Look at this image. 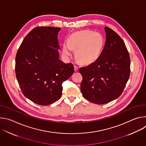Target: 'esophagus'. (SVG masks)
Instances as JSON below:
<instances>
[{"label":"esophagus","instance_id":"esophagus-1","mask_svg":"<svg viewBox=\"0 0 146 146\" xmlns=\"http://www.w3.org/2000/svg\"><path fill=\"white\" fill-rule=\"evenodd\" d=\"M74 71H75V72H77V71H78V68L77 66H76V65H74Z\"/></svg>","mask_w":146,"mask_h":146}]
</instances>
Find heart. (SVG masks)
<instances>
[{
  "label": "heart",
  "instance_id": "obj_1",
  "mask_svg": "<svg viewBox=\"0 0 146 146\" xmlns=\"http://www.w3.org/2000/svg\"><path fill=\"white\" fill-rule=\"evenodd\" d=\"M102 36L89 30H83L74 33L68 38V44L65 43L62 47V53L66 57L73 55L72 50H76L77 60L82 64H90L100 56L104 47Z\"/></svg>",
  "mask_w": 146,
  "mask_h": 146
}]
</instances>
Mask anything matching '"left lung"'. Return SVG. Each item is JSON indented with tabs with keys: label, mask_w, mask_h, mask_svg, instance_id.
<instances>
[{
	"label": "left lung",
	"mask_w": 146,
	"mask_h": 146,
	"mask_svg": "<svg viewBox=\"0 0 146 146\" xmlns=\"http://www.w3.org/2000/svg\"><path fill=\"white\" fill-rule=\"evenodd\" d=\"M106 41L99 58L79 69L82 76L81 91L86 99L103 105L118 98L130 75L131 60L123 40L114 31L105 28Z\"/></svg>",
	"instance_id": "8db88e82"
}]
</instances>
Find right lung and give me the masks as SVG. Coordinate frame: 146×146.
<instances>
[{
	"instance_id": "obj_1",
	"label": "right lung",
	"mask_w": 146,
	"mask_h": 146,
	"mask_svg": "<svg viewBox=\"0 0 146 146\" xmlns=\"http://www.w3.org/2000/svg\"><path fill=\"white\" fill-rule=\"evenodd\" d=\"M61 29L40 27L24 38L15 56V74L24 96L47 106L62 96V84L74 72L72 64L59 58L58 34Z\"/></svg>"
}]
</instances>
